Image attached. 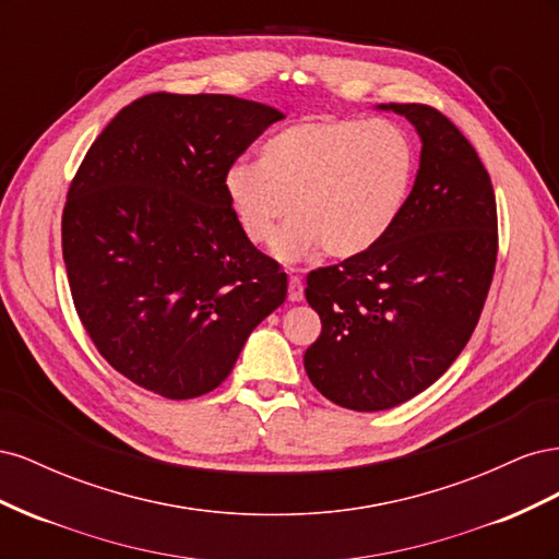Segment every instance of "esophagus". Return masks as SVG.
Masks as SVG:
<instances>
[{"instance_id":"obj_1","label":"esophagus","mask_w":559,"mask_h":559,"mask_svg":"<svg viewBox=\"0 0 559 559\" xmlns=\"http://www.w3.org/2000/svg\"><path fill=\"white\" fill-rule=\"evenodd\" d=\"M302 289H306V286H302V280L300 277H292L289 280V300L292 302H298V300H302Z\"/></svg>"}]
</instances>
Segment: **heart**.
I'll return each mask as SVG.
<instances>
[{
    "label": "heart",
    "mask_w": 559,
    "mask_h": 559,
    "mask_svg": "<svg viewBox=\"0 0 559 559\" xmlns=\"http://www.w3.org/2000/svg\"><path fill=\"white\" fill-rule=\"evenodd\" d=\"M411 134L389 121L321 116L280 130L259 151V165L224 173L228 207L251 245H270L283 218H297L275 241L280 259L319 247L352 259L394 228L415 183Z\"/></svg>",
    "instance_id": "heart-1"
}]
</instances>
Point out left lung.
Returning <instances> with one entry per match:
<instances>
[{"mask_svg":"<svg viewBox=\"0 0 559 559\" xmlns=\"http://www.w3.org/2000/svg\"><path fill=\"white\" fill-rule=\"evenodd\" d=\"M421 140L403 214L373 249L308 275L321 319L310 382L349 411L376 413L425 392L476 329L497 265V200L476 148L427 105H380Z\"/></svg>","mask_w":559,"mask_h":559,"instance_id":"8db88e82","label":"left lung"}]
</instances>
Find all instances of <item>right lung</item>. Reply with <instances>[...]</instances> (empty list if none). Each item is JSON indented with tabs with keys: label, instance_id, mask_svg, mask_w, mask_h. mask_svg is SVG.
I'll use <instances>...</instances> for the list:
<instances>
[{
	"label": "right lung",
	"instance_id": "right-lung-1",
	"mask_svg": "<svg viewBox=\"0 0 559 559\" xmlns=\"http://www.w3.org/2000/svg\"><path fill=\"white\" fill-rule=\"evenodd\" d=\"M284 114L233 95L151 93L118 111L72 179L62 259L107 364L165 399L222 384L286 273L235 222L224 173Z\"/></svg>",
	"mask_w": 559,
	"mask_h": 559
}]
</instances>
